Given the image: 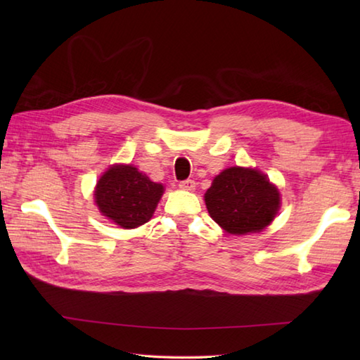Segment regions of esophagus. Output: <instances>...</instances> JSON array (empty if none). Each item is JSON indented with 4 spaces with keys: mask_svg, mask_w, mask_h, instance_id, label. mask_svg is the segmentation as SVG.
<instances>
[{
    "mask_svg": "<svg viewBox=\"0 0 360 360\" xmlns=\"http://www.w3.org/2000/svg\"><path fill=\"white\" fill-rule=\"evenodd\" d=\"M195 187H196V184H195L193 179H186V181H181L179 182V188L188 190V192H192V190H195Z\"/></svg>",
    "mask_w": 360,
    "mask_h": 360,
    "instance_id": "1",
    "label": "esophagus"
}]
</instances>
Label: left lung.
Returning a JSON list of instances; mask_svg holds the SVG:
<instances>
[{
  "mask_svg": "<svg viewBox=\"0 0 360 360\" xmlns=\"http://www.w3.org/2000/svg\"><path fill=\"white\" fill-rule=\"evenodd\" d=\"M212 219L227 233L262 232L280 209V192L255 168L231 167L215 176L204 195Z\"/></svg>",
  "mask_w": 360,
  "mask_h": 360,
  "instance_id": "left-lung-1",
  "label": "left lung"
}]
</instances>
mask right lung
Listing matches in <instances>:
<instances>
[{"instance_id": "right-lung-1", "label": "right lung", "mask_w": 360, "mask_h": 360, "mask_svg": "<svg viewBox=\"0 0 360 360\" xmlns=\"http://www.w3.org/2000/svg\"><path fill=\"white\" fill-rule=\"evenodd\" d=\"M162 193V184L131 164H116L101 176L94 200L103 217L124 229H136L151 219Z\"/></svg>"}]
</instances>
